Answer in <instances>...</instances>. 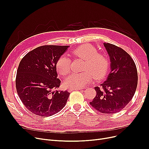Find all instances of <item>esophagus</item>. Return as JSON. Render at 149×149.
I'll return each instance as SVG.
<instances>
[{
	"label": "esophagus",
	"instance_id": "34e87169",
	"mask_svg": "<svg viewBox=\"0 0 149 149\" xmlns=\"http://www.w3.org/2000/svg\"><path fill=\"white\" fill-rule=\"evenodd\" d=\"M80 89H81V88H72V89H69L68 91L71 92V91H74V90H80Z\"/></svg>",
	"mask_w": 149,
	"mask_h": 149
}]
</instances>
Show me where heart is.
<instances>
[{
  "mask_svg": "<svg viewBox=\"0 0 149 149\" xmlns=\"http://www.w3.org/2000/svg\"><path fill=\"white\" fill-rule=\"evenodd\" d=\"M70 54L74 58L84 60L82 70L85 71L72 73L68 76L64 81L66 87L83 88L91 81L92 77L96 80H100L107 74L109 67V60L105 54L98 52L95 46L89 44L83 45L73 50ZM70 59L61 56L56 63L58 73L61 75H67L70 71Z\"/></svg>",
  "mask_w": 149,
  "mask_h": 149,
  "instance_id": "obj_1",
  "label": "heart"
}]
</instances>
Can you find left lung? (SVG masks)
<instances>
[{
	"label": "left lung",
	"mask_w": 149,
	"mask_h": 149,
	"mask_svg": "<svg viewBox=\"0 0 149 149\" xmlns=\"http://www.w3.org/2000/svg\"><path fill=\"white\" fill-rule=\"evenodd\" d=\"M111 60V70L107 79L100 87L90 104L104 114L115 113L126 107L134 97L138 84L135 62L122 48L109 43H103Z\"/></svg>",
	"instance_id": "obj_1"
}]
</instances>
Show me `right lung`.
<instances>
[{"mask_svg":"<svg viewBox=\"0 0 149 149\" xmlns=\"http://www.w3.org/2000/svg\"><path fill=\"white\" fill-rule=\"evenodd\" d=\"M69 46L44 45L26 54L21 60L15 86L20 99L28 110L40 116H49L63 108L68 91H53L59 88L56 63Z\"/></svg>","mask_w":149,"mask_h":149,"instance_id":"right-lung-1","label":"right lung"}]
</instances>
